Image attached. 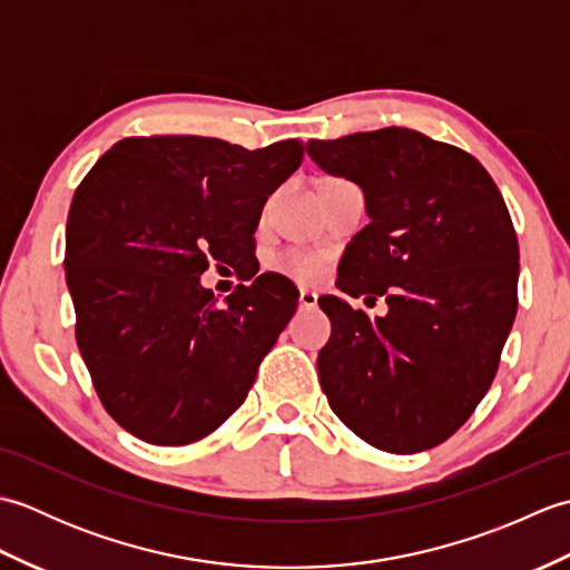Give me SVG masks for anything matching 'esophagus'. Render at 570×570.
I'll return each instance as SVG.
<instances>
[{
	"label": "esophagus",
	"mask_w": 570,
	"mask_h": 570,
	"mask_svg": "<svg viewBox=\"0 0 570 570\" xmlns=\"http://www.w3.org/2000/svg\"><path fill=\"white\" fill-rule=\"evenodd\" d=\"M298 304H301V308H316L318 306V294L311 292V288H301Z\"/></svg>",
	"instance_id": "34e87169"
}]
</instances>
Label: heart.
Segmentation results:
<instances>
[{
	"label": "heart",
	"mask_w": 570,
	"mask_h": 570,
	"mask_svg": "<svg viewBox=\"0 0 570 570\" xmlns=\"http://www.w3.org/2000/svg\"><path fill=\"white\" fill-rule=\"evenodd\" d=\"M278 269L298 278H313L321 272V262L308 252H286L284 257L278 259Z\"/></svg>",
	"instance_id": "obj_1"
}]
</instances>
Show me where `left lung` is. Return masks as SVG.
<instances>
[{
    "instance_id": "obj_1",
    "label": "left lung",
    "mask_w": 570,
    "mask_h": 570,
    "mask_svg": "<svg viewBox=\"0 0 570 570\" xmlns=\"http://www.w3.org/2000/svg\"><path fill=\"white\" fill-rule=\"evenodd\" d=\"M306 151L365 193L370 223L335 286L390 306L370 318L341 296L318 298L333 323L323 392L370 445L429 451L488 394L517 316L519 245L502 193L470 154L406 127L311 139Z\"/></svg>"
}]
</instances>
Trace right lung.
<instances>
[{
    "mask_svg": "<svg viewBox=\"0 0 570 570\" xmlns=\"http://www.w3.org/2000/svg\"><path fill=\"white\" fill-rule=\"evenodd\" d=\"M304 159L296 139L129 137L70 203L66 284L102 406L154 445L200 441L247 399L298 292L266 272L223 304L200 274L254 249L266 198Z\"/></svg>",
    "mask_w": 570,
    "mask_h": 570,
    "instance_id": "1",
    "label": "right lung"
}]
</instances>
